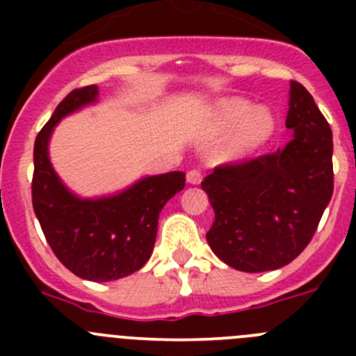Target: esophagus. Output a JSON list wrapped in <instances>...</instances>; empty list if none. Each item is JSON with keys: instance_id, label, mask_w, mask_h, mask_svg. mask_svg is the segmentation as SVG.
Returning <instances> with one entry per match:
<instances>
[{"instance_id": "1", "label": "esophagus", "mask_w": 356, "mask_h": 356, "mask_svg": "<svg viewBox=\"0 0 356 356\" xmlns=\"http://www.w3.org/2000/svg\"><path fill=\"white\" fill-rule=\"evenodd\" d=\"M201 180H203V175L197 169H193V171L187 172V181L191 185H200Z\"/></svg>"}]
</instances>
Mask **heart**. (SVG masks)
Segmentation results:
<instances>
[{
  "mask_svg": "<svg viewBox=\"0 0 356 356\" xmlns=\"http://www.w3.org/2000/svg\"><path fill=\"white\" fill-rule=\"evenodd\" d=\"M213 124L217 130H235L226 143V160H244L271 139L276 119L267 106H254L244 97H226L213 106Z\"/></svg>",
  "mask_w": 356,
  "mask_h": 356,
  "instance_id": "1",
  "label": "heart"
}]
</instances>
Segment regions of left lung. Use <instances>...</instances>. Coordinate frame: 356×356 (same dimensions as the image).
Returning a JSON list of instances; mask_svg holds the SVG:
<instances>
[{"mask_svg":"<svg viewBox=\"0 0 356 356\" xmlns=\"http://www.w3.org/2000/svg\"><path fill=\"white\" fill-rule=\"evenodd\" d=\"M285 124L292 134L284 147L213 169L201 181L216 212L207 242L237 271H275L291 264L332 200V130L298 81H291Z\"/></svg>","mask_w":356,"mask_h":356,"instance_id":"obj_1","label":"left lung"}]
</instances>
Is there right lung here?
Here are the masks:
<instances>
[{"instance_id": "obj_1", "label": "right lung", "mask_w": 356, "mask_h": 356, "mask_svg": "<svg viewBox=\"0 0 356 356\" xmlns=\"http://www.w3.org/2000/svg\"><path fill=\"white\" fill-rule=\"evenodd\" d=\"M97 102V85L72 90L39 131L33 146L31 201L56 259L80 278L112 282L139 271L149 260L160 212L184 191L185 175L171 171L143 176L106 196L72 193L49 160V140L62 119Z\"/></svg>"}]
</instances>
